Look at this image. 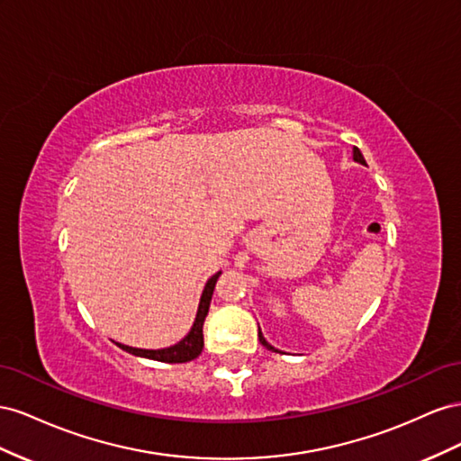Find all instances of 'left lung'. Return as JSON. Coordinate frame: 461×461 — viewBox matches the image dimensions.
I'll return each mask as SVG.
<instances>
[{
  "mask_svg": "<svg viewBox=\"0 0 461 461\" xmlns=\"http://www.w3.org/2000/svg\"><path fill=\"white\" fill-rule=\"evenodd\" d=\"M353 160H355V162H359V164H365V158H363V154H361V150H359L357 147H353ZM258 339H260V344L265 346L267 349H270V351H278L276 348H272V346L268 344V341L265 339V336H262V332H260V328H258Z\"/></svg>",
  "mask_w": 461,
  "mask_h": 461,
  "instance_id": "left-lung-1",
  "label": "left lung"
}]
</instances>
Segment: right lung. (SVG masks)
Instances as JSON below:
<instances>
[{
  "label": "right lung",
  "mask_w": 461,
  "mask_h": 461,
  "mask_svg": "<svg viewBox=\"0 0 461 461\" xmlns=\"http://www.w3.org/2000/svg\"><path fill=\"white\" fill-rule=\"evenodd\" d=\"M220 274H214L212 278H210L203 289V295H201V303H199V311H196V319L191 326L189 334L183 338L181 341H177L176 346H169L164 349H139V348H129L123 344H117L123 351L127 353H133L137 357H147V359H154V361H162V363H187L193 361L201 355L203 346H204V339H203V324L204 319L208 314V307H210V299H212L214 294V285L220 278Z\"/></svg>",
  "instance_id": "add662e5"
}]
</instances>
